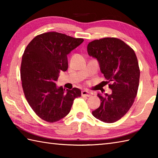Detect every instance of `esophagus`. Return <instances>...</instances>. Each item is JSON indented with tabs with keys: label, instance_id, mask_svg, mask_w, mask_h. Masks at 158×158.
Here are the masks:
<instances>
[{
	"label": "esophagus",
	"instance_id": "1",
	"mask_svg": "<svg viewBox=\"0 0 158 158\" xmlns=\"http://www.w3.org/2000/svg\"><path fill=\"white\" fill-rule=\"evenodd\" d=\"M81 95L82 96H86V97H89L91 96V94H90L88 90H83L81 92Z\"/></svg>",
	"mask_w": 158,
	"mask_h": 158
}]
</instances>
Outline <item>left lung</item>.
I'll return each instance as SVG.
<instances>
[{
  "label": "left lung",
  "instance_id": "8db88e82",
  "mask_svg": "<svg viewBox=\"0 0 158 158\" xmlns=\"http://www.w3.org/2000/svg\"><path fill=\"white\" fill-rule=\"evenodd\" d=\"M88 53L98 60L100 71L112 83L110 94H98L101 102L92 115L103 122H115L128 111L137 94L140 70L135 52L122 40L107 37L89 43Z\"/></svg>",
  "mask_w": 158,
  "mask_h": 158
}]
</instances>
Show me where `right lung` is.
I'll return each mask as SVG.
<instances>
[{"label": "right lung", "mask_w": 158, "mask_h": 158, "mask_svg": "<svg viewBox=\"0 0 158 158\" xmlns=\"http://www.w3.org/2000/svg\"><path fill=\"white\" fill-rule=\"evenodd\" d=\"M83 42L62 33L49 32L35 36L22 56L20 75L26 100L40 118L56 122L69 113L81 90L58 87L59 73L68 69L67 55Z\"/></svg>", "instance_id": "1"}]
</instances>
